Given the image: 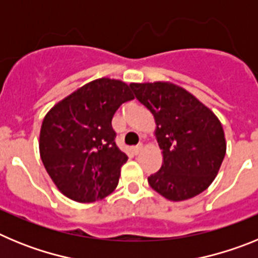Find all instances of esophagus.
<instances>
[{"mask_svg": "<svg viewBox=\"0 0 258 258\" xmlns=\"http://www.w3.org/2000/svg\"><path fill=\"white\" fill-rule=\"evenodd\" d=\"M142 150H143V145H142V143H140V145H137V146H134V147H133V152L136 155L140 154V152L142 151Z\"/></svg>", "mask_w": 258, "mask_h": 258, "instance_id": "esophagus-1", "label": "esophagus"}]
</instances>
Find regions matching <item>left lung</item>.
<instances>
[{"label":"left lung","instance_id":"1","mask_svg":"<svg viewBox=\"0 0 258 258\" xmlns=\"http://www.w3.org/2000/svg\"><path fill=\"white\" fill-rule=\"evenodd\" d=\"M131 88L154 115L155 136L163 154V165L149 177L150 186L172 202L191 199L207 190L226 154L217 116L172 83H133Z\"/></svg>","mask_w":258,"mask_h":258}]
</instances>
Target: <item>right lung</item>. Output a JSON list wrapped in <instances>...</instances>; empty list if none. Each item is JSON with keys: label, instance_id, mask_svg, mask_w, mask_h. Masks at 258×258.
I'll list each match as a JSON object with an SVG mask.
<instances>
[{"label": "right lung", "instance_id": "right-lung-1", "mask_svg": "<svg viewBox=\"0 0 258 258\" xmlns=\"http://www.w3.org/2000/svg\"><path fill=\"white\" fill-rule=\"evenodd\" d=\"M134 99L120 80L98 79L50 109L41 125L40 155L58 190L79 203L113 192L127 156L115 143L112 117Z\"/></svg>", "mask_w": 258, "mask_h": 258}]
</instances>
